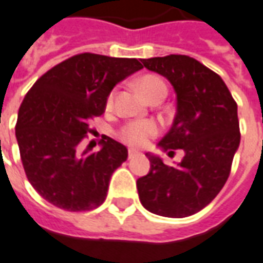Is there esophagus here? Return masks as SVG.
I'll list each match as a JSON object with an SVG mask.
<instances>
[{"instance_id":"34e87169","label":"esophagus","mask_w":263,"mask_h":263,"mask_svg":"<svg viewBox=\"0 0 263 263\" xmlns=\"http://www.w3.org/2000/svg\"><path fill=\"white\" fill-rule=\"evenodd\" d=\"M139 155V152L138 151H134V149H129L128 151V159H134L135 156H138Z\"/></svg>"}]
</instances>
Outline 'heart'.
<instances>
[{
    "instance_id": "heart-1",
    "label": "heart",
    "mask_w": 263,
    "mask_h": 263,
    "mask_svg": "<svg viewBox=\"0 0 263 263\" xmlns=\"http://www.w3.org/2000/svg\"><path fill=\"white\" fill-rule=\"evenodd\" d=\"M138 89L145 96L147 102L152 97L156 96L159 93H166V85L161 81L160 78L155 75H145L139 78L137 81ZM112 95H110L107 104L111 106ZM157 134V126L155 122L152 121H134L126 124L121 129L122 141L131 145V146H143L146 145L147 141L152 137H155Z\"/></svg>"
}]
</instances>
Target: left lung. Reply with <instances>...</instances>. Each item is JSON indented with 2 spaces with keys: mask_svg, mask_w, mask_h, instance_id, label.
Segmentation results:
<instances>
[{
  "mask_svg": "<svg viewBox=\"0 0 263 263\" xmlns=\"http://www.w3.org/2000/svg\"><path fill=\"white\" fill-rule=\"evenodd\" d=\"M142 64L166 78L177 96L173 125L157 146L182 149L184 157L171 167L146 153L151 170L137 181L139 199L155 215L186 217L209 205L229 178L240 146L237 103L223 79L195 58L171 54Z\"/></svg>",
  "mask_w": 263,
  "mask_h": 263,
  "instance_id": "obj_1",
  "label": "left lung"
}]
</instances>
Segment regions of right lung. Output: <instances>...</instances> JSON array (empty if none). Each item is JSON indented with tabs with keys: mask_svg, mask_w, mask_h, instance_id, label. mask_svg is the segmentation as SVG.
Masks as SVG:
<instances>
[{
	"mask_svg": "<svg viewBox=\"0 0 263 263\" xmlns=\"http://www.w3.org/2000/svg\"><path fill=\"white\" fill-rule=\"evenodd\" d=\"M142 68L137 58L83 52L46 72L25 96L15 135L29 182L46 201L69 212L104 202L128 149L108 137L99 152H82L79 143L90 120L104 112L114 86Z\"/></svg>",
	"mask_w": 263,
	"mask_h": 263,
	"instance_id": "1",
	"label": "right lung"
}]
</instances>
